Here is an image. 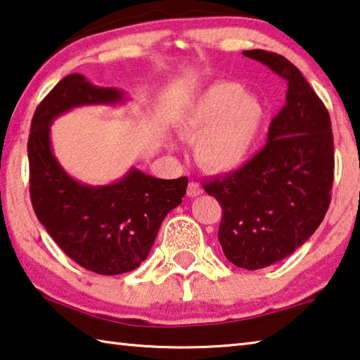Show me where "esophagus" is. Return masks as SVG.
<instances>
[{"label": "esophagus", "instance_id": "34e87169", "mask_svg": "<svg viewBox=\"0 0 360 360\" xmlns=\"http://www.w3.org/2000/svg\"><path fill=\"white\" fill-rule=\"evenodd\" d=\"M204 193L202 186H200L198 181H190V185H188V190H186V194L190 198H196V196H200V194Z\"/></svg>", "mask_w": 360, "mask_h": 360}]
</instances>
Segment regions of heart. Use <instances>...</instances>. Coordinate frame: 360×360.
<instances>
[{"mask_svg":"<svg viewBox=\"0 0 360 360\" xmlns=\"http://www.w3.org/2000/svg\"><path fill=\"white\" fill-rule=\"evenodd\" d=\"M267 109L243 86L221 82L198 93L175 120L180 137L196 142L198 161L212 172H231L255 155Z\"/></svg>","mask_w":360,"mask_h":360,"instance_id":"1","label":"heart"}]
</instances>
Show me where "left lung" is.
<instances>
[{
  "instance_id": "8db88e82",
  "label": "left lung",
  "mask_w": 360,
  "mask_h": 360,
  "mask_svg": "<svg viewBox=\"0 0 360 360\" xmlns=\"http://www.w3.org/2000/svg\"><path fill=\"white\" fill-rule=\"evenodd\" d=\"M243 55L286 80V104L270 123L266 147L204 190L223 209L224 256L257 270L291 256L314 234L329 209L335 162L329 112L299 69L267 50Z\"/></svg>"
}]
</instances>
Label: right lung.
<instances>
[{
    "mask_svg": "<svg viewBox=\"0 0 360 360\" xmlns=\"http://www.w3.org/2000/svg\"><path fill=\"white\" fill-rule=\"evenodd\" d=\"M124 91L69 74L37 105L28 137L30 194L39 223L56 245L86 270L120 275L147 259L162 219L181 204L188 179H155L131 167L110 185L72 179L53 153L50 126L84 105L123 104Z\"/></svg>",
    "mask_w": 360,
    "mask_h": 360,
    "instance_id": "obj_1",
    "label": "right lung"
}]
</instances>
